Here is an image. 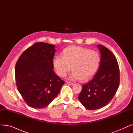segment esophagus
Here are the masks:
<instances>
[{"instance_id":"34e87169","label":"esophagus","mask_w":133,"mask_h":133,"mask_svg":"<svg viewBox=\"0 0 133 133\" xmlns=\"http://www.w3.org/2000/svg\"><path fill=\"white\" fill-rule=\"evenodd\" d=\"M67 83L69 85H73L74 84L73 83H71V82H67Z\"/></svg>"}]
</instances>
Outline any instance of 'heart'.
I'll return each instance as SVG.
<instances>
[{"label":"heart","mask_w":133,"mask_h":133,"mask_svg":"<svg viewBox=\"0 0 133 133\" xmlns=\"http://www.w3.org/2000/svg\"><path fill=\"white\" fill-rule=\"evenodd\" d=\"M100 61V56L96 51L74 45L63 49L62 57H55L53 66L61 77H65L72 69L71 79L85 81L94 76Z\"/></svg>","instance_id":"b5f03b06"}]
</instances>
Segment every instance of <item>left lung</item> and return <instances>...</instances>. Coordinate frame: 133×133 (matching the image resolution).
<instances>
[{
    "mask_svg": "<svg viewBox=\"0 0 133 133\" xmlns=\"http://www.w3.org/2000/svg\"><path fill=\"white\" fill-rule=\"evenodd\" d=\"M101 55L98 70L89 82L84 84L78 99L85 108L96 110L111 101L119 84V66L116 57L104 46L97 45Z\"/></svg>",
    "mask_w": 133,
    "mask_h": 133,
    "instance_id": "1",
    "label": "left lung"
}]
</instances>
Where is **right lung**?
Returning <instances> with one entry per match:
<instances>
[{
	"mask_svg": "<svg viewBox=\"0 0 133 133\" xmlns=\"http://www.w3.org/2000/svg\"><path fill=\"white\" fill-rule=\"evenodd\" d=\"M55 46L37 42L23 53L15 66L17 89L33 108L48 106L59 94L65 82L53 71Z\"/></svg>",
	"mask_w": 133,
	"mask_h": 133,
	"instance_id": "right-lung-1",
	"label": "right lung"
}]
</instances>
